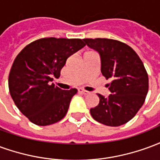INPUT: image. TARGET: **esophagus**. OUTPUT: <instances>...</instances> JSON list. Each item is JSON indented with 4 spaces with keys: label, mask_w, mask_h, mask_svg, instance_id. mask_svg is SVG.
Segmentation results:
<instances>
[{
    "label": "esophagus",
    "mask_w": 160,
    "mask_h": 160,
    "mask_svg": "<svg viewBox=\"0 0 160 160\" xmlns=\"http://www.w3.org/2000/svg\"><path fill=\"white\" fill-rule=\"evenodd\" d=\"M78 91H79V92H80V93H82V94H84V95H87V94L90 93L89 92L84 90V89H82V88H79V89H78Z\"/></svg>",
    "instance_id": "esophagus-1"
}]
</instances>
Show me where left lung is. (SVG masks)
Instances as JSON below:
<instances>
[{"instance_id":"1","label":"left lung","mask_w":160,"mask_h":160,"mask_svg":"<svg viewBox=\"0 0 160 160\" xmlns=\"http://www.w3.org/2000/svg\"><path fill=\"white\" fill-rule=\"evenodd\" d=\"M101 60V73L111 79L108 98L97 93L99 103L90 110L100 123L118 127L130 121L143 105L148 92V75L136 52L126 43L108 38H85Z\"/></svg>"}]
</instances>
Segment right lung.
Instances as JSON below:
<instances>
[{
	"label": "right lung",
	"mask_w": 160,
	"mask_h": 160,
	"mask_svg": "<svg viewBox=\"0 0 160 160\" xmlns=\"http://www.w3.org/2000/svg\"><path fill=\"white\" fill-rule=\"evenodd\" d=\"M85 45L79 38H45L29 43L16 56L9 73V92L32 123L50 125L66 116L77 89L62 90L49 82L60 76L67 59Z\"/></svg>",
	"instance_id": "obj_1"
}]
</instances>
